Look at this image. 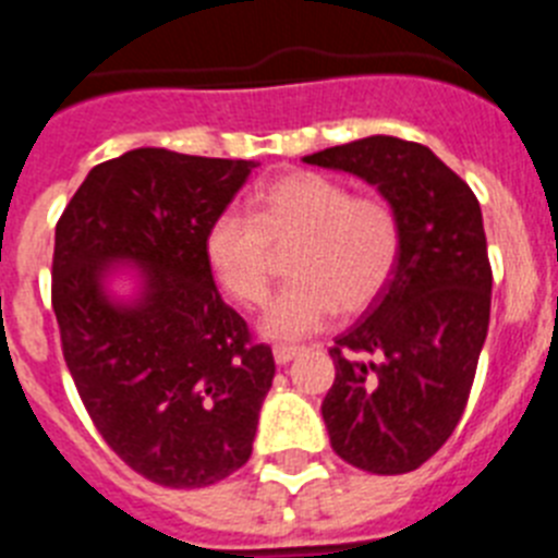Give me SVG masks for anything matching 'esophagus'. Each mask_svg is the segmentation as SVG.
Segmentation results:
<instances>
[{"mask_svg": "<svg viewBox=\"0 0 558 558\" xmlns=\"http://www.w3.org/2000/svg\"><path fill=\"white\" fill-rule=\"evenodd\" d=\"M302 352H304L302 347H274V360L279 363V366H288L290 360H295Z\"/></svg>", "mask_w": 558, "mask_h": 558, "instance_id": "34e87169", "label": "esophagus"}]
</instances>
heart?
Segmentation results:
<instances>
[{"instance_id":"obj_1","label":"heart","mask_w":558,"mask_h":558,"mask_svg":"<svg viewBox=\"0 0 558 558\" xmlns=\"http://www.w3.org/2000/svg\"><path fill=\"white\" fill-rule=\"evenodd\" d=\"M293 282L274 295L259 332L299 340L327 327L335 313H360L386 290L399 259V220L379 198L322 172H288L256 198V218L226 209L206 229L204 254L220 288L243 307L265 302L274 250L293 245Z\"/></svg>"}]
</instances>
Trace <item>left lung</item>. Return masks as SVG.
<instances>
[{
    "label": "left lung",
    "mask_w": 558,
    "mask_h": 558,
    "mask_svg": "<svg viewBox=\"0 0 558 558\" xmlns=\"http://www.w3.org/2000/svg\"><path fill=\"white\" fill-rule=\"evenodd\" d=\"M383 195L399 259L366 315L335 338L322 416L357 470L402 475L452 436L489 332L492 268L475 192L416 142L368 136L304 156Z\"/></svg>",
    "instance_id": "obj_1"
}]
</instances>
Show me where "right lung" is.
Returning <instances> with one entry per match:
<instances>
[{"mask_svg":"<svg viewBox=\"0 0 558 558\" xmlns=\"http://www.w3.org/2000/svg\"><path fill=\"white\" fill-rule=\"evenodd\" d=\"M254 167L136 147L92 167L56 226L52 310L77 393L108 447L170 489L248 461L274 383L270 347L220 299L204 254Z\"/></svg>","mask_w":558,"mask_h":558,"instance_id":"obj_1","label":"right lung"}]
</instances>
